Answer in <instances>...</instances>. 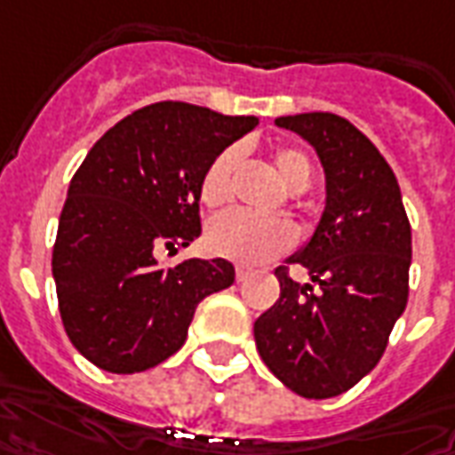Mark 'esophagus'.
<instances>
[{"label":"esophagus","instance_id":"34e87169","mask_svg":"<svg viewBox=\"0 0 455 455\" xmlns=\"http://www.w3.org/2000/svg\"><path fill=\"white\" fill-rule=\"evenodd\" d=\"M249 276V269H243V267H236V282H243Z\"/></svg>","mask_w":455,"mask_h":455}]
</instances>
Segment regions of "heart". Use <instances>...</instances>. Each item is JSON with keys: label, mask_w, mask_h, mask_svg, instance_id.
Instances as JSON below:
<instances>
[{"label": "heart", "mask_w": 455, "mask_h": 455, "mask_svg": "<svg viewBox=\"0 0 455 455\" xmlns=\"http://www.w3.org/2000/svg\"><path fill=\"white\" fill-rule=\"evenodd\" d=\"M239 161H242L239 148H227L206 165L198 183V198L204 206L219 209L231 198L234 173L239 168ZM275 168L291 194H305L315 179V165L309 156L294 146H282L275 150ZM206 243L219 257L246 267H257L284 254L294 243V231L284 221L257 219L246 212H227L209 224Z\"/></svg>", "instance_id": "obj_1"}]
</instances>
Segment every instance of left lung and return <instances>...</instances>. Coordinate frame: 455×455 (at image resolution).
<instances>
[{
	"instance_id": "obj_1",
	"label": "left lung",
	"mask_w": 455,
	"mask_h": 455,
	"mask_svg": "<svg viewBox=\"0 0 455 455\" xmlns=\"http://www.w3.org/2000/svg\"><path fill=\"white\" fill-rule=\"evenodd\" d=\"M320 156L327 204L291 257L312 284L279 267V299L254 322L264 365L302 398H335L378 365L408 302L411 221L380 150L350 120L302 113L275 120Z\"/></svg>"
}]
</instances>
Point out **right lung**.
Instances as JSON below:
<instances>
[{"instance_id":"obj_1","label":"right lung","mask_w":455,"mask_h":455,"mask_svg":"<svg viewBox=\"0 0 455 455\" xmlns=\"http://www.w3.org/2000/svg\"><path fill=\"white\" fill-rule=\"evenodd\" d=\"M254 116L153 102L116 123L75 171L60 213L52 276L77 353L131 375L179 353L201 299L234 284L227 259L158 267L201 234L198 183Z\"/></svg>"}]
</instances>
